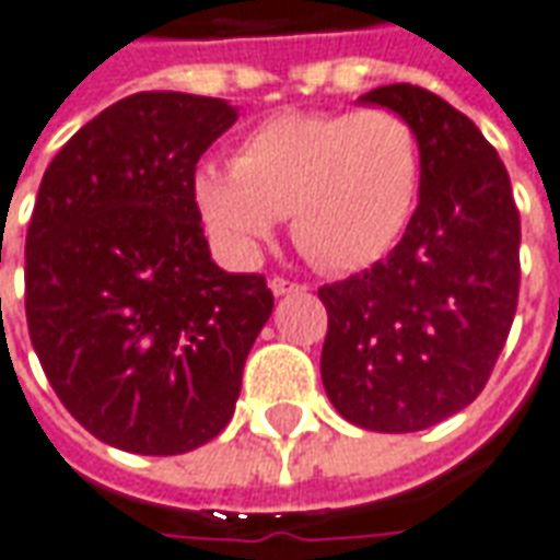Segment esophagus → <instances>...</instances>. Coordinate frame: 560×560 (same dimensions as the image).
<instances>
[{"instance_id":"34e87169","label":"esophagus","mask_w":560,"mask_h":560,"mask_svg":"<svg viewBox=\"0 0 560 560\" xmlns=\"http://www.w3.org/2000/svg\"><path fill=\"white\" fill-rule=\"evenodd\" d=\"M269 291L276 293V296H284V293L303 291V284H296V281L281 279V276H276V279H269Z\"/></svg>"}]
</instances>
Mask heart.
Here are the masks:
<instances>
[{
    "mask_svg": "<svg viewBox=\"0 0 560 560\" xmlns=\"http://www.w3.org/2000/svg\"><path fill=\"white\" fill-rule=\"evenodd\" d=\"M421 182L418 132L397 112H284L242 136L230 170L202 163L194 202L218 245L242 264L288 214L296 248L342 276L394 252L416 218Z\"/></svg>",
    "mask_w": 560,
    "mask_h": 560,
    "instance_id": "heart-1",
    "label": "heart"
}]
</instances>
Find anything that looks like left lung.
Instances as JSON below:
<instances>
[{
  "mask_svg": "<svg viewBox=\"0 0 560 560\" xmlns=\"http://www.w3.org/2000/svg\"><path fill=\"white\" fill-rule=\"evenodd\" d=\"M361 103L416 127L424 182L394 252L318 291L320 382L351 424L412 433L482 394L518 306L522 224L506 166L470 117L412 84Z\"/></svg>",
  "mask_w": 560,
  "mask_h": 560,
  "instance_id": "1",
  "label": "left lung"
}]
</instances>
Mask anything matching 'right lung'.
<instances>
[{"mask_svg":"<svg viewBox=\"0 0 560 560\" xmlns=\"http://www.w3.org/2000/svg\"><path fill=\"white\" fill-rule=\"evenodd\" d=\"M236 108L132 93L50 160L26 230V324L50 388L96 440L182 455L233 418L272 315L264 276L224 272L194 202L206 148Z\"/></svg>","mask_w":560,"mask_h":560,"instance_id":"right-lung-1","label":"right lung"}]
</instances>
